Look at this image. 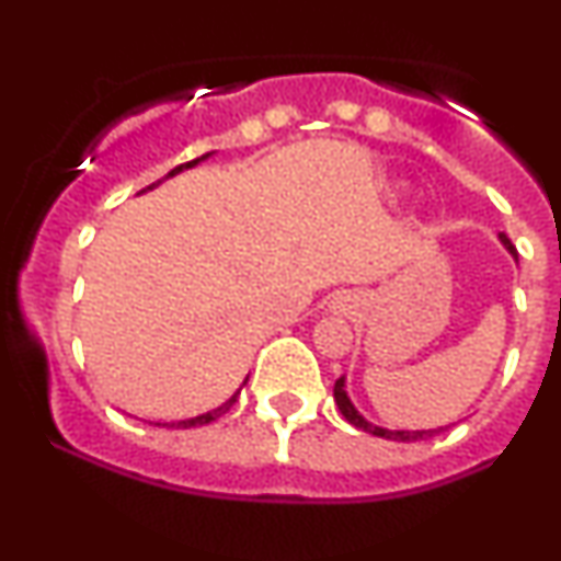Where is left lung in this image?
<instances>
[{"label": "left lung", "instance_id": "obj_1", "mask_svg": "<svg viewBox=\"0 0 561 561\" xmlns=\"http://www.w3.org/2000/svg\"><path fill=\"white\" fill-rule=\"evenodd\" d=\"M499 237H501V242L506 244L508 253L517 255V248H514L512 240H508L506 234H499ZM334 401H337L340 414H343L345 420L353 424V427L364 430V433H371V435H377V437H388V440H401V443L427 440V437H433V435L437 433V430H443V427H437V430H385V427H377V424L366 422L364 416L356 411V405L351 403V398H347V392H345V377H340L337 382H334Z\"/></svg>", "mask_w": 561, "mask_h": 561}]
</instances>
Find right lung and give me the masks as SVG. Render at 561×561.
Instances as JSON below:
<instances>
[{"label": "right lung", "instance_id": "add662e5", "mask_svg": "<svg viewBox=\"0 0 561 561\" xmlns=\"http://www.w3.org/2000/svg\"><path fill=\"white\" fill-rule=\"evenodd\" d=\"M203 158H208V156H203ZM203 158H195V160H190V163H182V165H176V169H173L171 173H169V176H176V173L179 171H184V169H192V165H197L199 163V160H203ZM169 176H165V179H169ZM160 182H156V184H150V186H145V190H141V192H147V190H152V186H158ZM237 396H240V392H237ZM237 396H231L229 398V401L227 403H224V405H218V409H214V411H208V414H199V416H195V420H182V422H165L163 424V427H176V430H190V427H199V424H210V422H216L218 420V416H224V414H227V411L231 409V403H234L237 401Z\"/></svg>", "mask_w": 561, "mask_h": 561}]
</instances>
